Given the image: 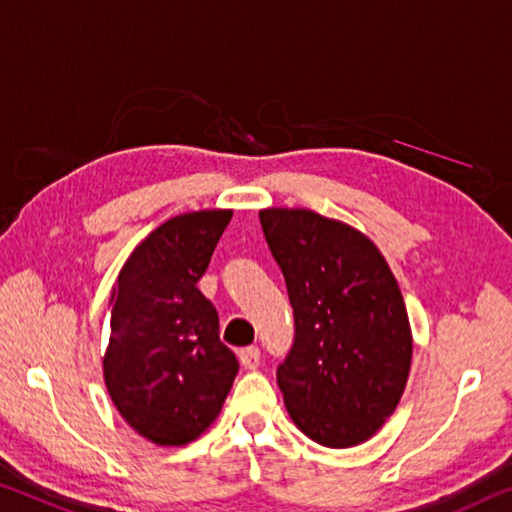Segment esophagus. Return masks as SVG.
I'll list each match as a JSON object with an SVG mask.
<instances>
[{
  "instance_id": "obj_1",
  "label": "esophagus",
  "mask_w": 512,
  "mask_h": 512,
  "mask_svg": "<svg viewBox=\"0 0 512 512\" xmlns=\"http://www.w3.org/2000/svg\"><path fill=\"white\" fill-rule=\"evenodd\" d=\"M239 360L246 369L255 371L259 367V348L257 346H246L243 351L239 353Z\"/></svg>"
}]
</instances>
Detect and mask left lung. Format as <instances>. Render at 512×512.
Wrapping results in <instances>:
<instances>
[{"instance_id": "left-lung-1", "label": "left lung", "mask_w": 512, "mask_h": 512, "mask_svg": "<svg viewBox=\"0 0 512 512\" xmlns=\"http://www.w3.org/2000/svg\"><path fill=\"white\" fill-rule=\"evenodd\" d=\"M266 243L294 307V346L278 367L289 417L310 440L355 446L396 410L412 332L399 282L355 227L310 209H262Z\"/></svg>"}]
</instances>
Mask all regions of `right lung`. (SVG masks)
I'll return each mask as SVG.
<instances>
[{"label": "right lung", "mask_w": 512, "mask_h": 512, "mask_svg": "<svg viewBox=\"0 0 512 512\" xmlns=\"http://www.w3.org/2000/svg\"><path fill=\"white\" fill-rule=\"evenodd\" d=\"M230 209L182 214L150 232L118 273L104 383L120 415L161 446L205 433L239 371L218 312L196 287Z\"/></svg>", "instance_id": "add662e5"}]
</instances>
